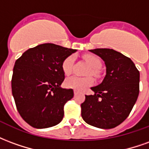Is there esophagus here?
<instances>
[{
  "label": "esophagus",
  "instance_id": "1",
  "mask_svg": "<svg viewBox=\"0 0 149 149\" xmlns=\"http://www.w3.org/2000/svg\"><path fill=\"white\" fill-rule=\"evenodd\" d=\"M78 93H79V92H78V91L74 90V95H75V96H76V95H77Z\"/></svg>",
  "mask_w": 149,
  "mask_h": 149
}]
</instances>
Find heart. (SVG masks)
Listing matches in <instances>:
<instances>
[{"instance_id": "b5f03b06", "label": "heart", "mask_w": 149, "mask_h": 149, "mask_svg": "<svg viewBox=\"0 0 149 149\" xmlns=\"http://www.w3.org/2000/svg\"><path fill=\"white\" fill-rule=\"evenodd\" d=\"M83 60L90 66L87 71V75H92L93 77L99 76V68L101 66V61L97 56L94 55H84L83 56ZM74 58L72 56H68V57L62 62L61 68L64 74L69 76L72 72ZM93 84V79L91 77H72L68 78L65 81V86L68 88H72L77 91H83L88 87H90Z\"/></svg>"}]
</instances>
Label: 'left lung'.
Listing matches in <instances>:
<instances>
[{
    "mask_svg": "<svg viewBox=\"0 0 149 149\" xmlns=\"http://www.w3.org/2000/svg\"><path fill=\"white\" fill-rule=\"evenodd\" d=\"M103 59L106 75L102 83L92 88L93 95L81 104V116L88 125L109 129L120 125L131 112L140 91V72L134 63L110 49L90 50Z\"/></svg>",
    "mask_w": 149,
    "mask_h": 149,
    "instance_id": "left-lung-1",
    "label": "left lung"
}]
</instances>
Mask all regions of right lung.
<instances>
[{
	"mask_svg": "<svg viewBox=\"0 0 149 149\" xmlns=\"http://www.w3.org/2000/svg\"><path fill=\"white\" fill-rule=\"evenodd\" d=\"M77 51L51 43L28 49L16 61L12 77V93L19 114L36 128L58 125L64 106L73 90L61 88L65 80L62 62Z\"/></svg>",
	"mask_w": 149,
	"mask_h": 149,
	"instance_id": "1",
	"label": "right lung"
}]
</instances>
